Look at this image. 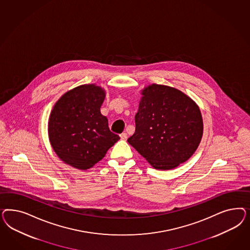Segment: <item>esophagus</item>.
<instances>
[{
  "mask_svg": "<svg viewBox=\"0 0 250 250\" xmlns=\"http://www.w3.org/2000/svg\"><path fill=\"white\" fill-rule=\"evenodd\" d=\"M120 137H121L122 139H124V140H126L127 139V134L126 133H122L121 135H120Z\"/></svg>",
  "mask_w": 250,
  "mask_h": 250,
  "instance_id": "obj_1",
  "label": "esophagus"
}]
</instances>
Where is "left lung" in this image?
Instances as JSON below:
<instances>
[{
	"label": "left lung",
	"mask_w": 250,
	"mask_h": 250,
	"mask_svg": "<svg viewBox=\"0 0 250 250\" xmlns=\"http://www.w3.org/2000/svg\"><path fill=\"white\" fill-rule=\"evenodd\" d=\"M135 116L136 131L127 141L153 167L171 169L192 156L203 136L196 104L177 89L152 84Z\"/></svg>",
	"instance_id": "obj_1"
}]
</instances>
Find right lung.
<instances>
[{
  "label": "right lung",
  "instance_id": "obj_1",
  "mask_svg": "<svg viewBox=\"0 0 250 250\" xmlns=\"http://www.w3.org/2000/svg\"><path fill=\"white\" fill-rule=\"evenodd\" d=\"M105 92L94 84L66 92L54 106L48 136L61 160L79 169H88L105 156L120 138L110 131L101 114Z\"/></svg>",
  "mask_w": 250,
  "mask_h": 250
}]
</instances>
